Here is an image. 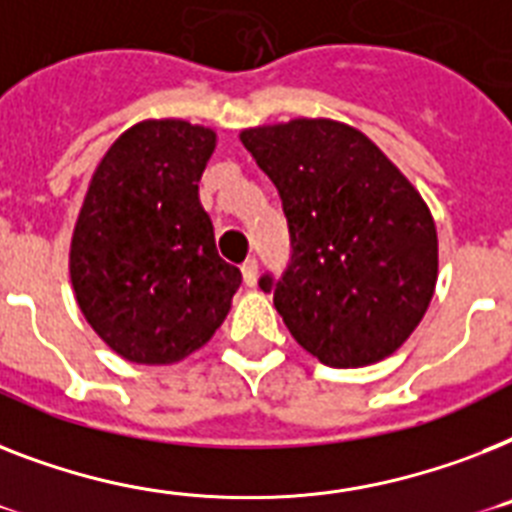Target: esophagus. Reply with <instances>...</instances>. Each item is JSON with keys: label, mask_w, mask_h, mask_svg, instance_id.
<instances>
[{"label": "esophagus", "mask_w": 512, "mask_h": 512, "mask_svg": "<svg viewBox=\"0 0 512 512\" xmlns=\"http://www.w3.org/2000/svg\"><path fill=\"white\" fill-rule=\"evenodd\" d=\"M242 276H244V284L247 286L257 284V260H247V263L242 265Z\"/></svg>", "instance_id": "esophagus-1"}]
</instances>
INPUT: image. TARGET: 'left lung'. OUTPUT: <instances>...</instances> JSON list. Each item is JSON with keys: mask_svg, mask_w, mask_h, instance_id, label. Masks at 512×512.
Segmentation results:
<instances>
[{"mask_svg": "<svg viewBox=\"0 0 512 512\" xmlns=\"http://www.w3.org/2000/svg\"><path fill=\"white\" fill-rule=\"evenodd\" d=\"M276 184L292 263L260 289L302 350L331 368L397 352L434 297L439 242L429 205L363 131L331 118L244 128Z\"/></svg>", "mask_w": 512, "mask_h": 512, "instance_id": "obj_1", "label": "left lung"}]
</instances>
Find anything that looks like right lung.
I'll return each instance as SVG.
<instances>
[{
  "instance_id": "right-lung-1",
  "label": "right lung",
  "mask_w": 512,
  "mask_h": 512,
  "mask_svg": "<svg viewBox=\"0 0 512 512\" xmlns=\"http://www.w3.org/2000/svg\"><path fill=\"white\" fill-rule=\"evenodd\" d=\"M213 128L141 120L112 141L70 239L83 318L123 360L181 363L226 321L242 273L215 249L199 178Z\"/></svg>"
}]
</instances>
